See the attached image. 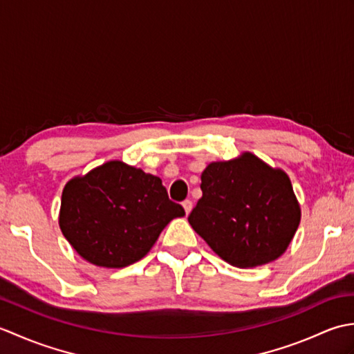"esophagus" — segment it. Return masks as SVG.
<instances>
[{"mask_svg": "<svg viewBox=\"0 0 354 354\" xmlns=\"http://www.w3.org/2000/svg\"><path fill=\"white\" fill-rule=\"evenodd\" d=\"M183 207H184V209H185V213L189 214V213L192 212V208H193V202H192L190 199H185V201L183 202Z\"/></svg>", "mask_w": 354, "mask_h": 354, "instance_id": "obj_1", "label": "esophagus"}]
</instances>
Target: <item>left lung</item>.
<instances>
[{
	"mask_svg": "<svg viewBox=\"0 0 354 354\" xmlns=\"http://www.w3.org/2000/svg\"><path fill=\"white\" fill-rule=\"evenodd\" d=\"M202 198L189 214L193 230L232 266L280 257L299 225V205L284 171L252 153L212 162L201 176Z\"/></svg>",
	"mask_w": 354,
	"mask_h": 354,
	"instance_id": "left-lung-1",
	"label": "left lung"
}]
</instances>
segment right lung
I'll list each match as a JSON object with an SVG mask.
<instances>
[{
    "instance_id": "obj_1",
    "label": "right lung",
    "mask_w": 354,
    "mask_h": 354,
    "mask_svg": "<svg viewBox=\"0 0 354 354\" xmlns=\"http://www.w3.org/2000/svg\"><path fill=\"white\" fill-rule=\"evenodd\" d=\"M184 214L160 178L109 161L65 185L59 225L85 260L124 268L145 257L165 225Z\"/></svg>"
}]
</instances>
